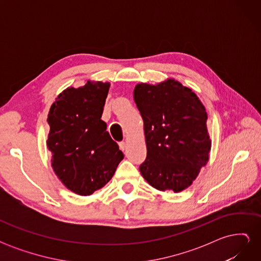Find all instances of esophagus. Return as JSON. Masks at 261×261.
<instances>
[{"label":"esophagus","mask_w":261,"mask_h":261,"mask_svg":"<svg viewBox=\"0 0 261 261\" xmlns=\"http://www.w3.org/2000/svg\"><path fill=\"white\" fill-rule=\"evenodd\" d=\"M118 146H120V149L122 150V151H124V150L126 149V147H127V145H126L125 141H121V143L118 144Z\"/></svg>","instance_id":"esophagus-1"}]
</instances>
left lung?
Masks as SVG:
<instances>
[{
	"label": "left lung",
	"mask_w": 261,
	"mask_h": 261,
	"mask_svg": "<svg viewBox=\"0 0 261 261\" xmlns=\"http://www.w3.org/2000/svg\"><path fill=\"white\" fill-rule=\"evenodd\" d=\"M134 100L144 121L147 147L141 175L158 191H184L209 160L206 109L192 89L173 78L136 85Z\"/></svg>",
	"instance_id": "8db88e82"
}]
</instances>
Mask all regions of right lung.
Segmentation results:
<instances>
[{"label": "right lung", "instance_id": "right-lung-1", "mask_svg": "<svg viewBox=\"0 0 261 261\" xmlns=\"http://www.w3.org/2000/svg\"><path fill=\"white\" fill-rule=\"evenodd\" d=\"M110 83L91 82L68 87L51 106L46 147L51 165L73 193L89 196L112 178L124 154L101 120Z\"/></svg>", "mask_w": 261, "mask_h": 261}]
</instances>
